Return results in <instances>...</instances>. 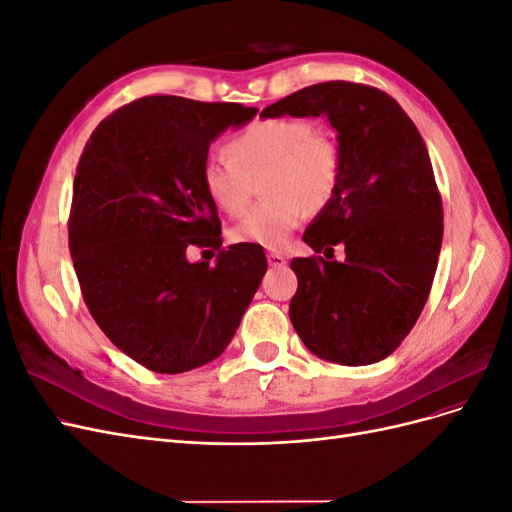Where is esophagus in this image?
Instances as JSON below:
<instances>
[{
  "mask_svg": "<svg viewBox=\"0 0 512 512\" xmlns=\"http://www.w3.org/2000/svg\"><path fill=\"white\" fill-rule=\"evenodd\" d=\"M267 260H269V267H273V269H280L286 265V258L280 252H269Z\"/></svg>",
  "mask_w": 512,
  "mask_h": 512,
  "instance_id": "obj_1",
  "label": "esophagus"
}]
</instances>
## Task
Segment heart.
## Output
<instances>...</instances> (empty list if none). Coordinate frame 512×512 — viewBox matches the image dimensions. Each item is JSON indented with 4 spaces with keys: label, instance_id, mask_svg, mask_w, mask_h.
<instances>
[{
    "label": "heart",
    "instance_id": "heart-1",
    "mask_svg": "<svg viewBox=\"0 0 512 512\" xmlns=\"http://www.w3.org/2000/svg\"><path fill=\"white\" fill-rule=\"evenodd\" d=\"M224 153L226 158L205 162L203 190L220 211L239 218L252 200L254 179L267 170L262 192L269 198L230 230L235 243L265 250H282L309 207L327 205L342 179V153L335 141L297 117L258 119L232 134Z\"/></svg>",
    "mask_w": 512,
    "mask_h": 512
}]
</instances>
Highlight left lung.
Masks as SVG:
<instances>
[{"label":"left lung","instance_id":"obj_1","mask_svg":"<svg viewBox=\"0 0 512 512\" xmlns=\"http://www.w3.org/2000/svg\"><path fill=\"white\" fill-rule=\"evenodd\" d=\"M327 117L337 130L342 179L292 258L299 288L290 322L324 361L371 365L412 331L427 303L442 247V198L423 136L384 91L318 83L267 106L260 117ZM335 244L344 261L332 258Z\"/></svg>","mask_w":512,"mask_h":512}]
</instances>
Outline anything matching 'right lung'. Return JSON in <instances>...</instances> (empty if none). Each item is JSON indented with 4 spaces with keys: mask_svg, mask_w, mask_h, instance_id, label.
<instances>
[{
    "mask_svg": "<svg viewBox=\"0 0 512 512\" xmlns=\"http://www.w3.org/2000/svg\"><path fill=\"white\" fill-rule=\"evenodd\" d=\"M256 113L147 96L102 119L76 166L68 245L83 299L104 335L156 374L218 359L267 271L258 245L222 250L200 181L215 138ZM190 244L220 249L216 267L190 263Z\"/></svg>",
    "mask_w": 512,
    "mask_h": 512,
    "instance_id": "obj_1",
    "label": "right lung"
}]
</instances>
